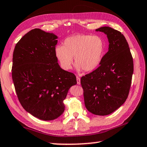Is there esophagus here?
Listing matches in <instances>:
<instances>
[{
  "instance_id": "esophagus-1",
  "label": "esophagus",
  "mask_w": 147,
  "mask_h": 147,
  "mask_svg": "<svg viewBox=\"0 0 147 147\" xmlns=\"http://www.w3.org/2000/svg\"><path fill=\"white\" fill-rule=\"evenodd\" d=\"M76 81H77V84H80V78L78 76H76Z\"/></svg>"
}]
</instances>
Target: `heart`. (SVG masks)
Masks as SVG:
<instances>
[{
  "label": "heart",
  "mask_w": 147,
  "mask_h": 147,
  "mask_svg": "<svg viewBox=\"0 0 147 147\" xmlns=\"http://www.w3.org/2000/svg\"><path fill=\"white\" fill-rule=\"evenodd\" d=\"M105 52V42L101 36L76 34L66 38L63 46H57L55 53L65 70L71 69L74 57L76 69L90 72L99 66Z\"/></svg>",
  "instance_id": "1"
}]
</instances>
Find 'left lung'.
I'll use <instances>...</instances> for the list:
<instances>
[{
  "label": "left lung",
  "mask_w": 147,
  "mask_h": 147,
  "mask_svg": "<svg viewBox=\"0 0 147 147\" xmlns=\"http://www.w3.org/2000/svg\"><path fill=\"white\" fill-rule=\"evenodd\" d=\"M96 31L107 34L109 51L98 68L81 78L84 104L95 115L113 113L124 103L129 94L134 61L129 45L120 31L102 27Z\"/></svg>",
  "instance_id": "1"
}]
</instances>
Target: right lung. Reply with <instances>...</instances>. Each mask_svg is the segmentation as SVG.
Segmentation results:
<instances>
[{
	"mask_svg": "<svg viewBox=\"0 0 147 147\" xmlns=\"http://www.w3.org/2000/svg\"><path fill=\"white\" fill-rule=\"evenodd\" d=\"M57 36L32 29L16 44L11 76L23 109L42 120H52L65 110L64 99L76 84L73 73L62 69L55 53Z\"/></svg>",
	"mask_w": 147,
	"mask_h": 147,
	"instance_id": "add662e5",
	"label": "right lung"
}]
</instances>
